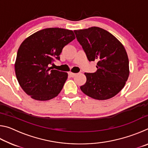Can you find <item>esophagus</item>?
<instances>
[{
    "label": "esophagus",
    "mask_w": 148,
    "mask_h": 148,
    "mask_svg": "<svg viewBox=\"0 0 148 148\" xmlns=\"http://www.w3.org/2000/svg\"><path fill=\"white\" fill-rule=\"evenodd\" d=\"M69 75L71 77H74L76 75V74L73 73V72H69Z\"/></svg>",
    "instance_id": "34e87169"
}]
</instances>
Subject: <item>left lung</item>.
Instances as JSON below:
<instances>
[{
    "mask_svg": "<svg viewBox=\"0 0 148 148\" xmlns=\"http://www.w3.org/2000/svg\"><path fill=\"white\" fill-rule=\"evenodd\" d=\"M89 61H97V71L85 73L82 91L91 98L111 99L123 88L129 76V62L125 47L113 34L97 27L74 31Z\"/></svg>",
    "mask_w": 148,
    "mask_h": 148,
    "instance_id": "8db88e82",
    "label": "left lung"
}]
</instances>
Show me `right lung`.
<instances>
[{"label":"right lung","instance_id":"1","mask_svg":"<svg viewBox=\"0 0 148 148\" xmlns=\"http://www.w3.org/2000/svg\"><path fill=\"white\" fill-rule=\"evenodd\" d=\"M71 30L47 28L25 40L18 49L15 72L22 89L32 99L45 101L59 94L68 77L66 72L51 70L60 59L63 47L75 39Z\"/></svg>","mask_w":148,"mask_h":148}]
</instances>
